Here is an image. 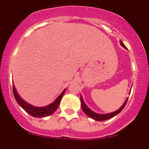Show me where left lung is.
Listing matches in <instances>:
<instances>
[{
  "label": "left lung",
  "instance_id": "1",
  "mask_svg": "<svg viewBox=\"0 0 149 149\" xmlns=\"http://www.w3.org/2000/svg\"><path fill=\"white\" fill-rule=\"evenodd\" d=\"M120 42L121 45L123 46L124 48L127 49V47H126L125 45L123 44V42H122L121 40ZM130 91H131V90H130ZM130 93H129V94H130ZM127 100H128V97L126 99L125 102L124 104L122 105L121 107L119 109H118L117 111H115V112H110V113H108V114H98V113H96V112H93L91 109H90L89 108L87 107V105L86 104L85 102H84L83 97H82V96L81 95V108H82V109H83L84 112L86 114V115H87V116H88L89 118H92V119L95 120H97V121L106 120H109V119H110V118H112L113 117L116 116L118 114H119L120 112L121 111L123 110V108L125 107V106L126 103H127Z\"/></svg>",
  "mask_w": 149,
  "mask_h": 149
}]
</instances>
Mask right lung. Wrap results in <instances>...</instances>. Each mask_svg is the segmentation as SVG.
<instances>
[{"label":"right lung","mask_w":149,"mask_h":149,"mask_svg":"<svg viewBox=\"0 0 149 149\" xmlns=\"http://www.w3.org/2000/svg\"><path fill=\"white\" fill-rule=\"evenodd\" d=\"M13 95H14L15 99H16L17 103L26 111L27 113L29 114L32 117L34 118H44V117L49 116V115H52V113L56 111L58 107H59L60 102L61 101V99L63 97L64 94L65 92V89L63 90L62 93L58 96V98L55 100L52 103L50 104L47 105V106L42 107H34L33 105L29 104L27 102L24 101L23 99L21 98L19 94L16 91V88H15L14 85H13Z\"/></svg>","instance_id":"obj_1"}]
</instances>
